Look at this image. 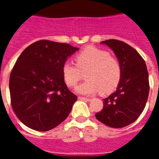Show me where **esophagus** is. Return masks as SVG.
Returning <instances> with one entry per match:
<instances>
[{"label":"esophagus","mask_w":159,"mask_h":159,"mask_svg":"<svg viewBox=\"0 0 159 159\" xmlns=\"http://www.w3.org/2000/svg\"><path fill=\"white\" fill-rule=\"evenodd\" d=\"M78 99L80 100H83V101H90L91 100V99H89V98H85V97H78Z\"/></svg>","instance_id":"obj_1"}]
</instances>
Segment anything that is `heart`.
Masks as SVG:
<instances>
[{"label":"heart","instance_id":"obj_1","mask_svg":"<svg viewBox=\"0 0 159 159\" xmlns=\"http://www.w3.org/2000/svg\"><path fill=\"white\" fill-rule=\"evenodd\" d=\"M76 66L70 62L63 64V79L68 87H75L82 74L86 71L88 81L76 89V92L83 95H92L101 90L103 93L112 92L119 83L122 76V66L117 58L110 52L94 47H88L75 57Z\"/></svg>","mask_w":159,"mask_h":159}]
</instances>
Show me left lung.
<instances>
[{"label": "left lung", "instance_id": "left-lung-1", "mask_svg": "<svg viewBox=\"0 0 159 159\" xmlns=\"http://www.w3.org/2000/svg\"><path fill=\"white\" fill-rule=\"evenodd\" d=\"M108 46L122 66V76L117 90L103 100V109L95 114L100 122L111 128H123L140 117L149 94L146 63L136 50L118 40L100 42Z\"/></svg>", "mask_w": 159, "mask_h": 159}]
</instances>
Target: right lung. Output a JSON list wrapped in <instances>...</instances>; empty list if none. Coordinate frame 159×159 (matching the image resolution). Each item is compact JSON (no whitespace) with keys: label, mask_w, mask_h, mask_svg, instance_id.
<instances>
[{"label":"right lung","mask_w":159,"mask_h":159,"mask_svg":"<svg viewBox=\"0 0 159 159\" xmlns=\"http://www.w3.org/2000/svg\"><path fill=\"white\" fill-rule=\"evenodd\" d=\"M79 48L42 40L27 47L9 79L12 110L25 126L48 131L66 119L77 97L63 79L61 68Z\"/></svg>","instance_id":"right-lung-1"}]
</instances>
